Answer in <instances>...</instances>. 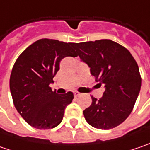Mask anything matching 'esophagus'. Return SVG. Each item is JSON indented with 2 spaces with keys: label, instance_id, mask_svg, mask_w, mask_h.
<instances>
[{
  "label": "esophagus",
  "instance_id": "1",
  "mask_svg": "<svg viewBox=\"0 0 150 150\" xmlns=\"http://www.w3.org/2000/svg\"><path fill=\"white\" fill-rule=\"evenodd\" d=\"M74 96H75V98H76V97H78V96H80V94H81V93H79V92H77V91H74Z\"/></svg>",
  "mask_w": 150,
  "mask_h": 150
}]
</instances>
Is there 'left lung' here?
<instances>
[{"mask_svg": "<svg viewBox=\"0 0 150 150\" xmlns=\"http://www.w3.org/2000/svg\"><path fill=\"white\" fill-rule=\"evenodd\" d=\"M77 56L90 67L91 74L105 91L83 111L89 125L109 130L121 124L133 110L141 88L138 65L126 47L111 40L73 43Z\"/></svg>", "mask_w": 150, "mask_h": 150, "instance_id": "1", "label": "left lung"}]
</instances>
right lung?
<instances>
[{"instance_id":"right-lung-1","label":"right lung","mask_w":150,"mask_h":150,"mask_svg":"<svg viewBox=\"0 0 150 150\" xmlns=\"http://www.w3.org/2000/svg\"><path fill=\"white\" fill-rule=\"evenodd\" d=\"M73 43L40 39L29 46L17 58L10 76L13 104L23 120L36 129H52L64 118L71 103V92L57 94L50 84L65 57H77Z\"/></svg>"}]
</instances>
